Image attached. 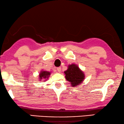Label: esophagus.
I'll return each instance as SVG.
<instances>
[{
	"label": "esophagus",
	"mask_w": 124,
	"mask_h": 124,
	"mask_svg": "<svg viewBox=\"0 0 124 124\" xmlns=\"http://www.w3.org/2000/svg\"><path fill=\"white\" fill-rule=\"evenodd\" d=\"M57 72H58L59 73H60L61 72V70H62V68H61V67L57 68Z\"/></svg>",
	"instance_id": "34e87169"
}]
</instances>
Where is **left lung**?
I'll return each instance as SVG.
<instances>
[{
    "instance_id": "left-lung-1",
    "label": "left lung",
    "mask_w": 124,
    "mask_h": 124,
    "mask_svg": "<svg viewBox=\"0 0 124 124\" xmlns=\"http://www.w3.org/2000/svg\"><path fill=\"white\" fill-rule=\"evenodd\" d=\"M65 78L70 82L73 87L78 86L85 79V74L79 69L78 66L74 64L69 65L67 70L64 72Z\"/></svg>"
}]
</instances>
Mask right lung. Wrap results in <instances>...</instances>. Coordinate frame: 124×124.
Listing matches in <instances>:
<instances>
[{"label":"right lung","instance_id":"right-lung-1","mask_svg":"<svg viewBox=\"0 0 124 124\" xmlns=\"http://www.w3.org/2000/svg\"><path fill=\"white\" fill-rule=\"evenodd\" d=\"M51 74V72H49L48 71H43L42 70L40 72L39 76V80L40 81L41 79H45L47 80V79L48 78L50 77V75Z\"/></svg>","mask_w":124,"mask_h":124}]
</instances>
